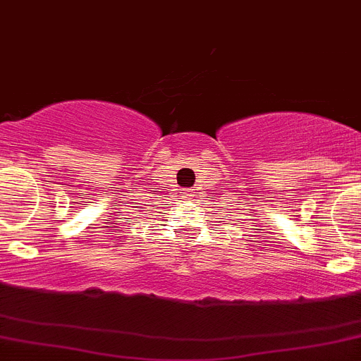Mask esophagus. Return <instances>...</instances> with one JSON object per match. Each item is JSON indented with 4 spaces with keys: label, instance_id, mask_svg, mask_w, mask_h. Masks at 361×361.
<instances>
[{
    "label": "esophagus",
    "instance_id": "esophagus-1",
    "mask_svg": "<svg viewBox=\"0 0 361 361\" xmlns=\"http://www.w3.org/2000/svg\"><path fill=\"white\" fill-rule=\"evenodd\" d=\"M187 199H193V193H188V197Z\"/></svg>",
    "mask_w": 361,
    "mask_h": 361
}]
</instances>
